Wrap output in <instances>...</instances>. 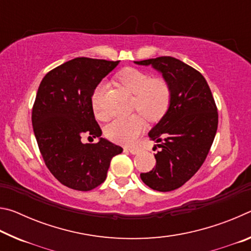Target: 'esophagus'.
I'll use <instances>...</instances> for the list:
<instances>
[{
    "label": "esophagus",
    "instance_id": "esophagus-1",
    "mask_svg": "<svg viewBox=\"0 0 251 251\" xmlns=\"http://www.w3.org/2000/svg\"><path fill=\"white\" fill-rule=\"evenodd\" d=\"M128 151H129L130 154H133V155H137V154H139V152H141V150H138V148H135V147H129Z\"/></svg>",
    "mask_w": 251,
    "mask_h": 251
}]
</instances>
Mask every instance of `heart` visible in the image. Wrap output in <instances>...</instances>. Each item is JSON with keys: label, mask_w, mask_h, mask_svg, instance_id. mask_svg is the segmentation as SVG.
<instances>
[{"label": "heart", "mask_w": 251, "mask_h": 251, "mask_svg": "<svg viewBox=\"0 0 251 251\" xmlns=\"http://www.w3.org/2000/svg\"><path fill=\"white\" fill-rule=\"evenodd\" d=\"M118 80L125 90L134 96V107L146 120H160L171 104V86L164 78H151L146 72L127 67L120 72ZM105 85L100 83L92 94V107L99 120H106L107 113L101 106V97ZM145 124L143 118L135 114L127 117H118L106 126L105 134L110 141L120 144H131L142 133Z\"/></svg>", "instance_id": "b5f03b06"}]
</instances>
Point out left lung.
Listing matches in <instances>:
<instances>
[{"instance_id":"8db88e82","label":"left lung","mask_w":251,"mask_h":251,"mask_svg":"<svg viewBox=\"0 0 251 251\" xmlns=\"http://www.w3.org/2000/svg\"><path fill=\"white\" fill-rule=\"evenodd\" d=\"M134 63L151 65L171 86L167 112L148 133L160 148L155 154L156 166L142 173L141 178L157 192H172L188 181L205 161L217 131V107L205 77L179 59L161 56Z\"/></svg>"}]
</instances>
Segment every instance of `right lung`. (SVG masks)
<instances>
[{"label":"right lung","mask_w":251,"mask_h":251,"mask_svg":"<svg viewBox=\"0 0 251 251\" xmlns=\"http://www.w3.org/2000/svg\"><path fill=\"white\" fill-rule=\"evenodd\" d=\"M120 61L76 57L44 76L32 110L34 135L45 165L69 188L87 192L104 182L110 160L123 148L100 137L92 94ZM84 133L100 141L83 144Z\"/></svg>","instance_id":"1"}]
</instances>
